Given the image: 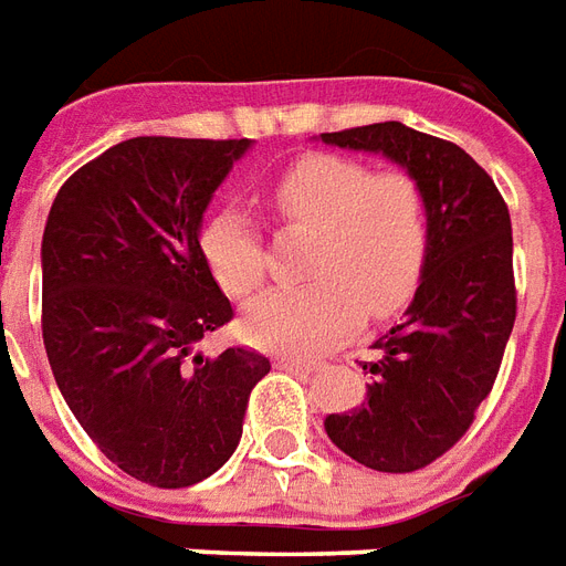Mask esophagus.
I'll return each instance as SVG.
<instances>
[{
  "label": "esophagus",
  "mask_w": 566,
  "mask_h": 566,
  "mask_svg": "<svg viewBox=\"0 0 566 566\" xmlns=\"http://www.w3.org/2000/svg\"><path fill=\"white\" fill-rule=\"evenodd\" d=\"M279 366L287 368V371H315L321 363H312V359H303V357H282L279 359Z\"/></svg>",
  "instance_id": "obj_1"
}]
</instances>
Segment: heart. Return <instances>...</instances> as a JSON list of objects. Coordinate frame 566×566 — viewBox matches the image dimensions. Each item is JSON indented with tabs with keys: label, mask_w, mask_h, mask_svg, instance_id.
Returning <instances> with one entry per match:
<instances>
[{
	"label": "heart",
	"mask_w": 566,
	"mask_h": 566,
	"mask_svg": "<svg viewBox=\"0 0 566 566\" xmlns=\"http://www.w3.org/2000/svg\"><path fill=\"white\" fill-rule=\"evenodd\" d=\"M275 216L291 233H308L303 287L270 291L245 312L254 345L321 354L359 326L387 317L420 287L429 261V200L401 170L375 174L342 155H305L270 188ZM212 279L230 296H251L266 275V251L251 219L224 209L200 237Z\"/></svg>",
	"instance_id": "obj_1"
}]
</instances>
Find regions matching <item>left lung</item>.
Instances as JSON below:
<instances>
[{"label": "left lung", "instance_id": "obj_1", "mask_svg": "<svg viewBox=\"0 0 566 566\" xmlns=\"http://www.w3.org/2000/svg\"><path fill=\"white\" fill-rule=\"evenodd\" d=\"M324 144L387 155L429 200V261L405 321L363 363V408L326 417L342 453L384 474L420 471L462 438L492 392L516 324L513 228L501 191L462 146L375 123L321 134Z\"/></svg>", "mask_w": 566, "mask_h": 566}]
</instances>
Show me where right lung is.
Returning <instances> with one entry per match:
<instances>
[{
  "label": "right lung",
  "mask_w": 566,
  "mask_h": 566,
  "mask_svg": "<svg viewBox=\"0 0 566 566\" xmlns=\"http://www.w3.org/2000/svg\"><path fill=\"white\" fill-rule=\"evenodd\" d=\"M249 140L132 137L74 170L41 242V333L83 432L125 474L186 489L228 462L270 359L198 342L233 317L200 249Z\"/></svg>",
  "instance_id": "obj_1"
}]
</instances>
